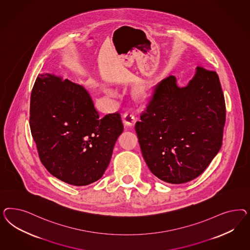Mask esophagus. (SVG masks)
<instances>
[{"mask_svg": "<svg viewBox=\"0 0 250 250\" xmlns=\"http://www.w3.org/2000/svg\"><path fill=\"white\" fill-rule=\"evenodd\" d=\"M123 123L125 124V125L133 126L136 124V117L132 113H125L123 117Z\"/></svg>", "mask_w": 250, "mask_h": 250, "instance_id": "1", "label": "esophagus"}]
</instances>
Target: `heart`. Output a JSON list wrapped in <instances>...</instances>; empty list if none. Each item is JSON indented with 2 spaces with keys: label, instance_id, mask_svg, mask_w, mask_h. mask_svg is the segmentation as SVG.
I'll list each match as a JSON object with an SVG mask.
<instances>
[{
  "label": "heart",
  "instance_id": "obj_1",
  "mask_svg": "<svg viewBox=\"0 0 250 250\" xmlns=\"http://www.w3.org/2000/svg\"><path fill=\"white\" fill-rule=\"evenodd\" d=\"M105 92L109 95H115V91L111 89H105ZM137 94L139 96V98L146 99L147 97V91H146V88L145 86H140L139 90L137 91Z\"/></svg>",
  "mask_w": 250,
  "mask_h": 250
}]
</instances>
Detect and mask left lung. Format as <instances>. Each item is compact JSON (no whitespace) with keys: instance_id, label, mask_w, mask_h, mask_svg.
<instances>
[{"instance_id":"1","label":"left lung","mask_w":250,"mask_h":250,"mask_svg":"<svg viewBox=\"0 0 250 250\" xmlns=\"http://www.w3.org/2000/svg\"><path fill=\"white\" fill-rule=\"evenodd\" d=\"M226 104L215 71L197 67L185 87L168 76L136 122L142 155L161 181L181 184L205 171L221 148Z\"/></svg>"}]
</instances>
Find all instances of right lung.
<instances>
[{"instance_id": "right-lung-1", "label": "right lung", "mask_w": 250, "mask_h": 250, "mask_svg": "<svg viewBox=\"0 0 250 250\" xmlns=\"http://www.w3.org/2000/svg\"><path fill=\"white\" fill-rule=\"evenodd\" d=\"M30 128L47 171L74 186L102 178L124 131L118 113L99 118L83 85L49 73L39 74L33 87Z\"/></svg>"}]
</instances>
